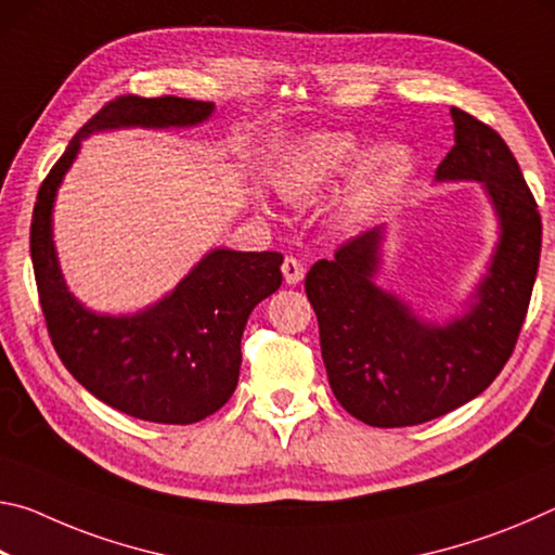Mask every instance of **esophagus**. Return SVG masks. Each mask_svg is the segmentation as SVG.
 <instances>
[{
	"label": "esophagus",
	"instance_id": "34e87169",
	"mask_svg": "<svg viewBox=\"0 0 555 555\" xmlns=\"http://www.w3.org/2000/svg\"><path fill=\"white\" fill-rule=\"evenodd\" d=\"M281 271H284V279H286L288 286L300 284V281H304V274H306L304 264H300L296 257H286L284 264H281Z\"/></svg>",
	"mask_w": 555,
	"mask_h": 555
}]
</instances>
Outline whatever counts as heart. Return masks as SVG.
<instances>
[{"label":"heart","mask_w":555,"mask_h":555,"mask_svg":"<svg viewBox=\"0 0 555 555\" xmlns=\"http://www.w3.org/2000/svg\"><path fill=\"white\" fill-rule=\"evenodd\" d=\"M357 156H360V146L350 134H318L308 139L279 168L271 178V185H274L279 198L291 205L313 203L345 171H350ZM409 171L411 154L401 144L379 146L377 152L364 156L362 164L357 166L350 185L345 188L343 198L337 201L335 222L340 228H354L357 222H362L387 198Z\"/></svg>","instance_id":"b5f03b06"}]
</instances>
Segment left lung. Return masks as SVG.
Here are the masks:
<instances>
[{"instance_id":"1","label":"left lung","mask_w":555,"mask_h":555,"mask_svg":"<svg viewBox=\"0 0 555 555\" xmlns=\"http://www.w3.org/2000/svg\"><path fill=\"white\" fill-rule=\"evenodd\" d=\"M450 115L455 146L436 181H480L500 220V242L469 311L446 325L426 323L374 284L382 228L345 242L306 276L327 382L343 409L367 426L426 424L475 399L512 357L529 311L541 257L539 205L504 139L463 109L450 107Z\"/></svg>"}]
</instances>
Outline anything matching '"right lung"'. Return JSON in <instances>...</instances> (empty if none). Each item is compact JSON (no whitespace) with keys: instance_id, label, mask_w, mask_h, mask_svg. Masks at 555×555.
I'll return each mask as SVG.
<instances>
[{"instance_id":"obj_1","label":"right lung","mask_w":555,"mask_h":555,"mask_svg":"<svg viewBox=\"0 0 555 555\" xmlns=\"http://www.w3.org/2000/svg\"><path fill=\"white\" fill-rule=\"evenodd\" d=\"M212 109V102L173 95L107 102L70 139L34 205L31 261L55 352L92 397L154 424H195L228 403L240 379L244 325L259 300L281 286L284 257L212 249L146 311L100 315L65 286L53 247V201L86 137L121 127H193Z\"/></svg>"}]
</instances>
